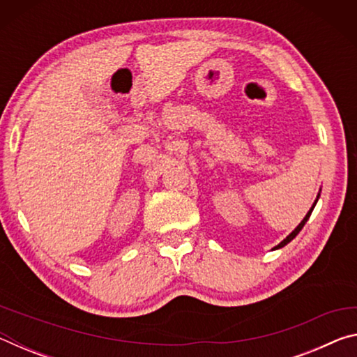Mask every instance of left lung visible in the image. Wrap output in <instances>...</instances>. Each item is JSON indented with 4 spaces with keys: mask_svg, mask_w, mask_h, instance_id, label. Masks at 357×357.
Returning a JSON list of instances; mask_svg holds the SVG:
<instances>
[{
    "mask_svg": "<svg viewBox=\"0 0 357 357\" xmlns=\"http://www.w3.org/2000/svg\"><path fill=\"white\" fill-rule=\"evenodd\" d=\"M318 197H319V195H318ZM318 197H317V200H315V203H313V206L310 208V211H309V213H307V215L304 217V220H302V222L299 223V225H298V227H296V228L293 229V231H291V233H289V234H288V236H287L285 239H283V241H282V243H280L279 245H275V247H274V249H282V247H283V245H287V244L289 243V241H293V239H294L296 236H298V233L301 231V229H302V228H304V225H305V222H307V220H309V217H310V214H312V211H313V208H315V204H317V202H318Z\"/></svg>",
    "mask_w": 357,
    "mask_h": 357,
    "instance_id": "obj_1",
    "label": "left lung"
}]
</instances>
